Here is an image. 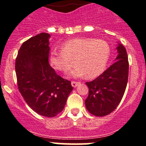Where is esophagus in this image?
Instances as JSON below:
<instances>
[{
    "instance_id": "obj_1",
    "label": "esophagus",
    "mask_w": 146,
    "mask_h": 146,
    "mask_svg": "<svg viewBox=\"0 0 146 146\" xmlns=\"http://www.w3.org/2000/svg\"><path fill=\"white\" fill-rule=\"evenodd\" d=\"M79 83H80V82H75V81H72V87H74V88L77 87V85L79 84Z\"/></svg>"
}]
</instances>
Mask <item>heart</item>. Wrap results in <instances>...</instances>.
<instances>
[{"instance_id": "heart-1", "label": "heart", "mask_w": 146, "mask_h": 146, "mask_svg": "<svg viewBox=\"0 0 146 146\" xmlns=\"http://www.w3.org/2000/svg\"><path fill=\"white\" fill-rule=\"evenodd\" d=\"M62 51L51 50L49 62L52 68L66 72L71 68L74 60L75 67L69 77L93 78L103 72L110 54V46L105 41L90 38H76L61 44Z\"/></svg>"}]
</instances>
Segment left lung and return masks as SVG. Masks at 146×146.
<instances>
[{
	"mask_svg": "<svg viewBox=\"0 0 146 146\" xmlns=\"http://www.w3.org/2000/svg\"><path fill=\"white\" fill-rule=\"evenodd\" d=\"M116 61L91 82H86L88 96L85 101L88 111L95 116L109 115L118 107L128 82L129 61L126 48L121 44L116 47Z\"/></svg>",
	"mask_w": 146,
	"mask_h": 146,
	"instance_id": "left-lung-1",
	"label": "left lung"
}]
</instances>
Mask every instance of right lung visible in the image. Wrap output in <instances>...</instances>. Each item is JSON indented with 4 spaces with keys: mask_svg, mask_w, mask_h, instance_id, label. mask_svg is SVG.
<instances>
[{
    "mask_svg": "<svg viewBox=\"0 0 146 146\" xmlns=\"http://www.w3.org/2000/svg\"><path fill=\"white\" fill-rule=\"evenodd\" d=\"M50 35L41 33L23 42L15 61L17 86L25 102L33 111L55 117L64 110L73 90L49 64Z\"/></svg>",
    "mask_w": 146,
    "mask_h": 146,
    "instance_id": "add662e5",
    "label": "right lung"
}]
</instances>
